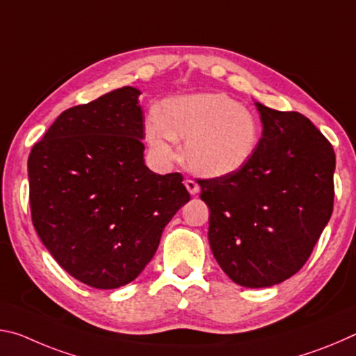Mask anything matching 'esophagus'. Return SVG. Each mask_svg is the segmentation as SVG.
Listing matches in <instances>:
<instances>
[{
  "instance_id": "1",
  "label": "esophagus",
  "mask_w": 356,
  "mask_h": 356,
  "mask_svg": "<svg viewBox=\"0 0 356 356\" xmlns=\"http://www.w3.org/2000/svg\"><path fill=\"white\" fill-rule=\"evenodd\" d=\"M185 186H186V190L190 191V195H196V193L200 191V185H197L193 179H186Z\"/></svg>"
}]
</instances>
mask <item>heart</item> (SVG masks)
<instances>
[{
	"instance_id": "obj_1",
	"label": "heart",
	"mask_w": 356,
	"mask_h": 356,
	"mask_svg": "<svg viewBox=\"0 0 356 356\" xmlns=\"http://www.w3.org/2000/svg\"><path fill=\"white\" fill-rule=\"evenodd\" d=\"M146 138L163 160L177 155L176 140H186L184 156L191 171L221 177L248 163L259 141L256 118L226 94L204 92L166 100L161 114L150 113Z\"/></svg>"
}]
</instances>
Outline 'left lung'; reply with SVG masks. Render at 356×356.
Returning <instances> with one entry per match:
<instances>
[{"label": "left lung", "mask_w": 356, "mask_h": 356, "mask_svg": "<svg viewBox=\"0 0 356 356\" xmlns=\"http://www.w3.org/2000/svg\"><path fill=\"white\" fill-rule=\"evenodd\" d=\"M264 125L248 163L197 179L216 262L243 287H270L308 261L334 202L336 155L308 118L256 104Z\"/></svg>", "instance_id": "8db88e82"}]
</instances>
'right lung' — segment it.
<instances>
[{
	"label": "right lung",
	"mask_w": 356,
	"mask_h": 356,
	"mask_svg": "<svg viewBox=\"0 0 356 356\" xmlns=\"http://www.w3.org/2000/svg\"><path fill=\"white\" fill-rule=\"evenodd\" d=\"M140 94L124 86L63 111L28 159L35 232L65 272L95 289L134 281L190 201L182 174L144 165Z\"/></svg>",
	"instance_id": "obj_1"
}]
</instances>
